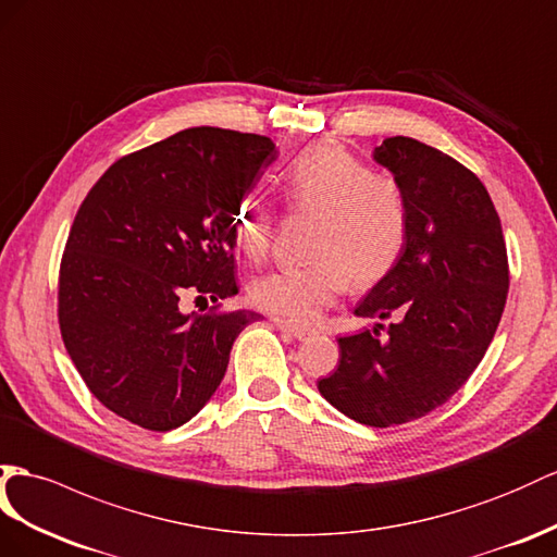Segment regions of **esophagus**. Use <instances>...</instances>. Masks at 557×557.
I'll return each instance as SVG.
<instances>
[{"label": "esophagus", "mask_w": 557, "mask_h": 557, "mask_svg": "<svg viewBox=\"0 0 557 557\" xmlns=\"http://www.w3.org/2000/svg\"><path fill=\"white\" fill-rule=\"evenodd\" d=\"M273 324L277 326V330H282L284 334H289V336H294V338H298V341L310 336V330H306V326H298V324H294V322H289V320L273 318Z\"/></svg>", "instance_id": "1"}]
</instances>
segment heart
Listing matches in <instances>:
<instances>
[{
  "label": "heart",
  "mask_w": 557,
  "mask_h": 557,
  "mask_svg": "<svg viewBox=\"0 0 557 557\" xmlns=\"http://www.w3.org/2000/svg\"><path fill=\"white\" fill-rule=\"evenodd\" d=\"M284 199L296 213H312L306 263L282 265L253 280L256 308L289 322H315L346 294L350 275L360 284L386 277L403 259L409 207L403 185L374 174L338 143H312L280 169ZM275 216L259 195H245L231 219L237 253L263 261L273 245Z\"/></svg>",
  "instance_id": "heart-1"
}]
</instances>
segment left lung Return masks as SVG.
<instances>
[{
    "label": "left lung",
    "mask_w": 557,
    "mask_h": 557,
    "mask_svg": "<svg viewBox=\"0 0 557 557\" xmlns=\"http://www.w3.org/2000/svg\"><path fill=\"white\" fill-rule=\"evenodd\" d=\"M374 160L405 190L407 247L355 308L379 324L338 338V367L318 388L346 417L388 428L445 405L475 372L510 273L502 219L473 171L407 136L383 140Z\"/></svg>",
    "instance_id": "obj_1"
}]
</instances>
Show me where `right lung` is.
Listing matches in <instances>:
<instances>
[{
    "label": "right lung",
    "mask_w": 557,
    "mask_h": 557,
    "mask_svg": "<svg viewBox=\"0 0 557 557\" xmlns=\"http://www.w3.org/2000/svg\"><path fill=\"white\" fill-rule=\"evenodd\" d=\"M265 136L195 126L124 154L77 211L59 273L70 360L112 414L171 431L216 393L233 341L261 315L237 294L231 219L275 162ZM185 295L214 306L185 317Z\"/></svg>",
    "instance_id": "obj_1"
}]
</instances>
